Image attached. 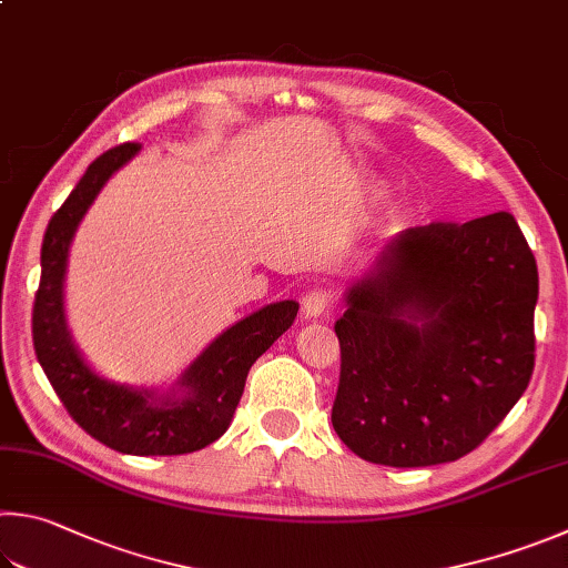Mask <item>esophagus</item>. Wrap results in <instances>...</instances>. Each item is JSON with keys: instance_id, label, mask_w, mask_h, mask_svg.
<instances>
[{"instance_id": "1", "label": "esophagus", "mask_w": 568, "mask_h": 568, "mask_svg": "<svg viewBox=\"0 0 568 568\" xmlns=\"http://www.w3.org/2000/svg\"><path fill=\"white\" fill-rule=\"evenodd\" d=\"M329 305V291L323 285H313L311 291L303 295V313L305 317H320Z\"/></svg>"}]
</instances>
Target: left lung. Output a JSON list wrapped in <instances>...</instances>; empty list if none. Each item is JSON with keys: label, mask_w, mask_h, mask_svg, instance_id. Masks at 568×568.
I'll return each instance as SVG.
<instances>
[{"label": "left lung", "mask_w": 568, "mask_h": 568, "mask_svg": "<svg viewBox=\"0 0 568 568\" xmlns=\"http://www.w3.org/2000/svg\"><path fill=\"white\" fill-rule=\"evenodd\" d=\"M345 297L333 427L365 462L469 455L529 385L539 273L507 211L402 231Z\"/></svg>", "instance_id": "8db88e82"}]
</instances>
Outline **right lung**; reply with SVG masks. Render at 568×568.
<instances>
[{
  "instance_id": "obj_1",
  "label": "right lung",
  "mask_w": 568,
  "mask_h": 568,
  "mask_svg": "<svg viewBox=\"0 0 568 568\" xmlns=\"http://www.w3.org/2000/svg\"><path fill=\"white\" fill-rule=\"evenodd\" d=\"M139 143H121L91 163L64 205L51 215L41 243V281L34 295V353L51 387L77 425L123 455L171 457L199 452L229 429L253 363L293 325L295 301L265 305L225 329L195 357L179 379L181 392L109 383L97 375L71 339L64 317V273L69 245L97 193Z\"/></svg>"
}]
</instances>
